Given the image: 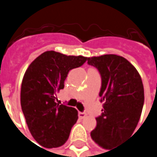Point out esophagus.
<instances>
[{
  "label": "esophagus",
  "instance_id": "esophagus-1",
  "mask_svg": "<svg viewBox=\"0 0 157 157\" xmlns=\"http://www.w3.org/2000/svg\"><path fill=\"white\" fill-rule=\"evenodd\" d=\"M78 116H79V118L83 119V118H85V117H86V113H82V112H79Z\"/></svg>",
  "mask_w": 157,
  "mask_h": 157
}]
</instances>
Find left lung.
Returning <instances> with one entry per match:
<instances>
[{
  "label": "left lung",
  "instance_id": "obj_1",
  "mask_svg": "<svg viewBox=\"0 0 157 157\" xmlns=\"http://www.w3.org/2000/svg\"><path fill=\"white\" fill-rule=\"evenodd\" d=\"M87 61L101 75L99 96L104 103L91 137L99 146L112 149L132 136L137 126L144 101L141 76L132 63L119 55L105 54Z\"/></svg>",
  "mask_w": 157,
  "mask_h": 157
}]
</instances>
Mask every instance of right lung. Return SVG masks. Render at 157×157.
Masks as SVG:
<instances>
[{
    "instance_id": "right-lung-1",
    "label": "right lung",
    "mask_w": 157,
    "mask_h": 157,
    "mask_svg": "<svg viewBox=\"0 0 157 157\" xmlns=\"http://www.w3.org/2000/svg\"><path fill=\"white\" fill-rule=\"evenodd\" d=\"M86 60L82 55L47 51L27 68L21 82V105L30 133L42 146L59 147L68 140L78 112L57 104L56 94L63 89L69 71L82 66Z\"/></svg>"
}]
</instances>
